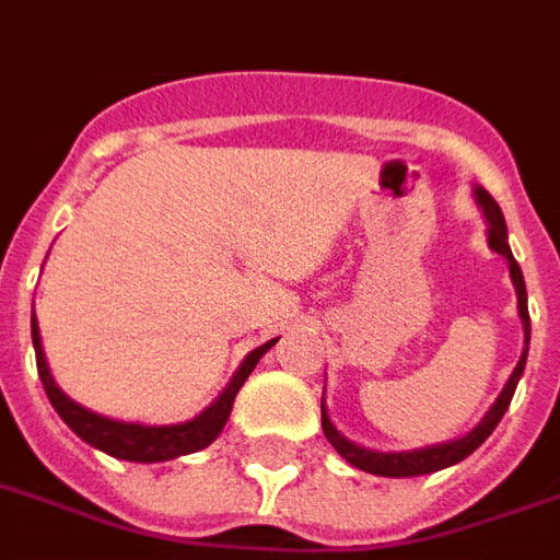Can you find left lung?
<instances>
[{"label":"left lung","mask_w":560,"mask_h":560,"mask_svg":"<svg viewBox=\"0 0 560 560\" xmlns=\"http://www.w3.org/2000/svg\"><path fill=\"white\" fill-rule=\"evenodd\" d=\"M475 197H478V206L485 209L487 224H490V247H493L495 254H502L511 265V280L516 285V301H520V315H523V325H525V351L520 357V363H516L514 375L508 377V384H504L502 395L495 398V405L487 410V416L481 422L475 424V431H469L466 436L455 440V443H443V445H431V448H419V452H401V455H384V452H369V448H360V445L348 443L339 431H336L330 419L325 413V405H322V428H325L327 443L334 445L336 452L348 460L357 469H363V472L372 475H384V478H413V475H428L436 472V469H445V466L460 464L464 457H469L478 448V445L485 443L487 436L493 434V428L499 424V419L504 416L508 405H511V398H514V389L520 384V377H523L525 369V357H528V336H532V318H528V298H525V280L523 271H520V265H516L514 254H511V247H508V226H504L502 209L495 203L493 197L487 195L485 188H475Z\"/></svg>","instance_id":"8db88e82"}]
</instances>
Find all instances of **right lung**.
<instances>
[{
  "mask_svg": "<svg viewBox=\"0 0 560 560\" xmlns=\"http://www.w3.org/2000/svg\"><path fill=\"white\" fill-rule=\"evenodd\" d=\"M32 342H35V357H37V375L44 381V389L49 395V401L56 407V413L65 419L75 434L82 436L85 443H91L94 448L105 452V455L120 457V460H136V464H155V460H171V457L191 455V452H200L206 445L212 443L221 428L230 419V410H233L235 393L242 389V384L247 381V375L254 372L259 357L277 342H265L262 348H256L247 354V360L242 363V369L235 372V377L230 381V386L224 389V395L218 398L215 405L203 410V413L191 419L185 424H165V428H144V424H129V422H115V419H105V416H96L85 407H79L75 401H70L61 389L56 386L49 369H46L44 348H40V330H37V322L32 318Z\"/></svg>",
  "mask_w": 560,
  "mask_h": 560,
  "instance_id": "1",
  "label": "right lung"
}]
</instances>
